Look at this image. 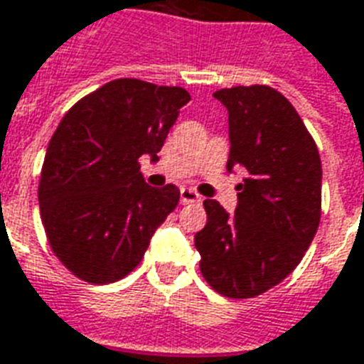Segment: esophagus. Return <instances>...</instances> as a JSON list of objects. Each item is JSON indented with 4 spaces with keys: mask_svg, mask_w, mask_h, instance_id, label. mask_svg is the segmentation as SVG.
I'll list each match as a JSON object with an SVG mask.
<instances>
[{
    "mask_svg": "<svg viewBox=\"0 0 364 364\" xmlns=\"http://www.w3.org/2000/svg\"><path fill=\"white\" fill-rule=\"evenodd\" d=\"M194 202H200V196L194 193L193 188H181V204H194Z\"/></svg>",
    "mask_w": 364,
    "mask_h": 364,
    "instance_id": "obj_1",
    "label": "esophagus"
}]
</instances>
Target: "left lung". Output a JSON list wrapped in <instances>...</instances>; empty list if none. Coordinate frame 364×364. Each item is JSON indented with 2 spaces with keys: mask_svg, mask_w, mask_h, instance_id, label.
Segmentation results:
<instances>
[{
  "mask_svg": "<svg viewBox=\"0 0 364 364\" xmlns=\"http://www.w3.org/2000/svg\"><path fill=\"white\" fill-rule=\"evenodd\" d=\"M213 97L229 114L227 170L248 177L237 210L204 200L208 221L194 235L200 271L227 298H256L292 273L321 221L323 168L296 108L269 85H238Z\"/></svg>",
  "mask_w": 364,
  "mask_h": 364,
  "instance_id": "8db88e82",
  "label": "left lung"
}]
</instances>
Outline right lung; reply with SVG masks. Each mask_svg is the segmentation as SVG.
I'll return each mask as SVG.
<instances>
[{
  "instance_id": "1",
  "label": "right lung",
  "mask_w": 364,
  "mask_h": 364,
  "mask_svg": "<svg viewBox=\"0 0 364 364\" xmlns=\"http://www.w3.org/2000/svg\"><path fill=\"white\" fill-rule=\"evenodd\" d=\"M191 101L183 87L122 77L83 97L60 120L41 168V223L77 279L107 284L137 267L176 210V185L151 187L139 158L158 152Z\"/></svg>"
}]
</instances>
